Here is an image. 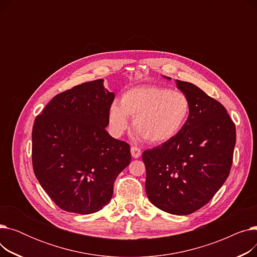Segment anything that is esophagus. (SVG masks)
<instances>
[{
    "label": "esophagus",
    "mask_w": 257,
    "mask_h": 257,
    "mask_svg": "<svg viewBox=\"0 0 257 257\" xmlns=\"http://www.w3.org/2000/svg\"><path fill=\"white\" fill-rule=\"evenodd\" d=\"M131 155L134 158H139L142 155V151L138 147H131Z\"/></svg>",
    "instance_id": "34e87169"
}]
</instances>
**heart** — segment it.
Instances as JSON below:
<instances>
[{"label": "heart", "instance_id": "1", "mask_svg": "<svg viewBox=\"0 0 257 257\" xmlns=\"http://www.w3.org/2000/svg\"><path fill=\"white\" fill-rule=\"evenodd\" d=\"M188 98L181 91L157 85L138 86L127 90L120 105L113 103L109 121L116 133L128 128L133 117V130L150 144L165 143L181 130L190 114Z\"/></svg>", "mask_w": 257, "mask_h": 257}]
</instances>
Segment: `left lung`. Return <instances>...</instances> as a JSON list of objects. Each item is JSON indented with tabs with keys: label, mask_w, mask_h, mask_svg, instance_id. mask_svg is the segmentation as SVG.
I'll use <instances>...</instances> for the list:
<instances>
[{
	"label": "left lung",
	"mask_w": 257,
	"mask_h": 257,
	"mask_svg": "<svg viewBox=\"0 0 257 257\" xmlns=\"http://www.w3.org/2000/svg\"><path fill=\"white\" fill-rule=\"evenodd\" d=\"M170 79V78H169ZM190 114L181 130L143 153L146 193L166 212L185 215L212 199L230 173L235 125L226 108L196 85L177 80Z\"/></svg>",
	"instance_id": "8db88e82"
}]
</instances>
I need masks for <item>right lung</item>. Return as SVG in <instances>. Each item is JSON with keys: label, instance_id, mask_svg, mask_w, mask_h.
Segmentation results:
<instances>
[{"label": "right lung", "instance_id": "add662e5", "mask_svg": "<svg viewBox=\"0 0 257 257\" xmlns=\"http://www.w3.org/2000/svg\"><path fill=\"white\" fill-rule=\"evenodd\" d=\"M103 79L56 94L34 120L32 165L46 193L61 209L88 214L111 200L130 146L109 136L114 93Z\"/></svg>", "mask_w": 257, "mask_h": 257}]
</instances>
